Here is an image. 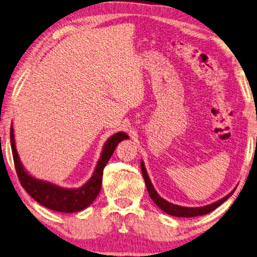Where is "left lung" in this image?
Wrapping results in <instances>:
<instances>
[{
  "label": "left lung",
  "instance_id": "1",
  "mask_svg": "<svg viewBox=\"0 0 257 257\" xmlns=\"http://www.w3.org/2000/svg\"><path fill=\"white\" fill-rule=\"evenodd\" d=\"M141 165H142L141 166L142 167V173H143L145 184H146V187H148V191H149V194H150L151 199H152V200L157 203V206L159 207V208L164 210L165 213H167V214L173 215V216L195 217V216H201V215H206V214L210 213V211H213L214 209H216L219 205H222V203L225 201L232 193H233V192H231L230 194H227L225 198L221 199V200L211 203V205H208V206L199 207V208H189V207H181V206L174 205V203H170L167 200H165V199H162L160 195L157 193V191L154 190L152 183H151L150 178L148 176V173H146L144 164H143V162H141Z\"/></svg>",
  "mask_w": 257,
  "mask_h": 257
}]
</instances>
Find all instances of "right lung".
<instances>
[{"label": "right lung", "mask_w": 257, "mask_h": 257, "mask_svg": "<svg viewBox=\"0 0 257 257\" xmlns=\"http://www.w3.org/2000/svg\"><path fill=\"white\" fill-rule=\"evenodd\" d=\"M127 138L128 135L124 133L114 134L113 136L109 137L106 143H105L101 157L90 180L79 189H63V187L50 184V183L35 180L25 172V169L20 164L17 151H16L12 125L10 129L12 157H14L16 173H17L20 184L40 205L47 207L49 209L62 211V213H76V211L87 208L90 203H92L100 192L105 166L111 159L116 145L121 141L127 140Z\"/></svg>", "instance_id": "right-lung-1"}]
</instances>
